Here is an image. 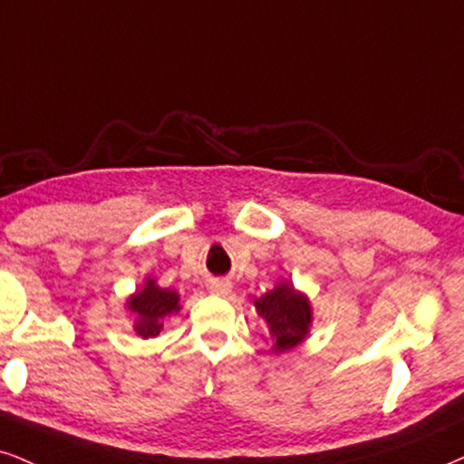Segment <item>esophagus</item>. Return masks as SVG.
Listing matches in <instances>:
<instances>
[{
  "instance_id": "esophagus-1",
  "label": "esophagus",
  "mask_w": 464,
  "mask_h": 464,
  "mask_svg": "<svg viewBox=\"0 0 464 464\" xmlns=\"http://www.w3.org/2000/svg\"><path fill=\"white\" fill-rule=\"evenodd\" d=\"M208 290L217 296H223V295H227L232 290V282H230V279H210Z\"/></svg>"
}]
</instances>
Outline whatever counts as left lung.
<instances>
[{
  "label": "left lung",
  "mask_w": 464,
  "mask_h": 464,
  "mask_svg": "<svg viewBox=\"0 0 464 464\" xmlns=\"http://www.w3.org/2000/svg\"><path fill=\"white\" fill-rule=\"evenodd\" d=\"M256 310L266 320L273 351L284 353L301 344L310 334L312 305L305 295L295 290L290 282H279L260 299L254 301Z\"/></svg>",
  "instance_id": "left-lung-1"
}]
</instances>
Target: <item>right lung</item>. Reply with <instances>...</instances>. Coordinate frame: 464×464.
<instances>
[{
    "mask_svg": "<svg viewBox=\"0 0 464 464\" xmlns=\"http://www.w3.org/2000/svg\"><path fill=\"white\" fill-rule=\"evenodd\" d=\"M180 296L176 290L159 288L154 279L148 277L144 288L127 301V307L135 314V334L140 337H157L163 329V318L180 310Z\"/></svg>",
    "mask_w": 464,
    "mask_h": 464,
    "instance_id": "obj_1",
    "label": "right lung"
}]
</instances>
